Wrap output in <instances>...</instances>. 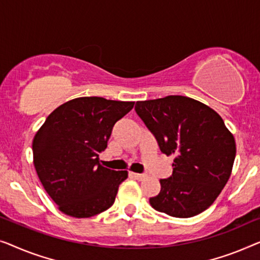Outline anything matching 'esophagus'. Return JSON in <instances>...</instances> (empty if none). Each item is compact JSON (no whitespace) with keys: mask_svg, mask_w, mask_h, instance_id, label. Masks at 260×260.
Returning a JSON list of instances; mask_svg holds the SVG:
<instances>
[{"mask_svg":"<svg viewBox=\"0 0 260 260\" xmlns=\"http://www.w3.org/2000/svg\"><path fill=\"white\" fill-rule=\"evenodd\" d=\"M132 177H133L134 179H137V180H142V179L146 178L145 174H140V173H134V172H131L129 173Z\"/></svg>","mask_w":260,"mask_h":260,"instance_id":"1","label":"esophagus"}]
</instances>
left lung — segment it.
<instances>
[{"label": "left lung", "instance_id": "8db88e82", "mask_svg": "<svg viewBox=\"0 0 260 260\" xmlns=\"http://www.w3.org/2000/svg\"><path fill=\"white\" fill-rule=\"evenodd\" d=\"M135 112L160 151L174 155L173 173L160 180L151 206L175 218L202 213L220 194L235 162V137L224 120L203 102L181 95L138 101Z\"/></svg>", "mask_w": 260, "mask_h": 260}]
</instances>
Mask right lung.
<instances>
[{
    "label": "right lung",
    "instance_id": "right-lung-1",
    "mask_svg": "<svg viewBox=\"0 0 260 260\" xmlns=\"http://www.w3.org/2000/svg\"><path fill=\"white\" fill-rule=\"evenodd\" d=\"M134 102L99 96L76 98L53 111L36 132L32 158L38 177L58 210L89 218L114 204L127 171L100 165L113 126Z\"/></svg>",
    "mask_w": 260,
    "mask_h": 260
}]
</instances>
